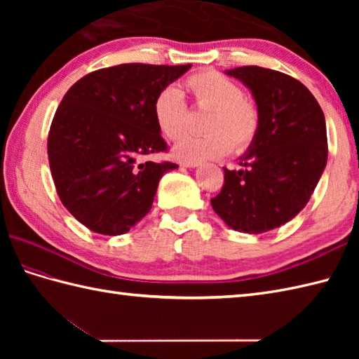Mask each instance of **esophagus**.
I'll use <instances>...</instances> for the list:
<instances>
[{
    "label": "esophagus",
    "instance_id": "1",
    "mask_svg": "<svg viewBox=\"0 0 359 359\" xmlns=\"http://www.w3.org/2000/svg\"><path fill=\"white\" fill-rule=\"evenodd\" d=\"M201 165L199 160H187V162H182V166L185 168H197Z\"/></svg>",
    "mask_w": 359,
    "mask_h": 359
}]
</instances>
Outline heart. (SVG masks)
Masks as SVG:
<instances>
[{"mask_svg": "<svg viewBox=\"0 0 359 359\" xmlns=\"http://www.w3.org/2000/svg\"><path fill=\"white\" fill-rule=\"evenodd\" d=\"M187 88L196 104L210 109L205 120V135H187L172 148L179 160H203L222 157L231 151L247 149L261 126L256 106L243 98L239 85L225 75L205 71L189 77ZM158 131L170 140H177L187 129V104L182 90L168 86L157 94L152 104Z\"/></svg>", "mask_w": 359, "mask_h": 359, "instance_id": "heart-1", "label": "heart"}]
</instances>
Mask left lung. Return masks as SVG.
<instances>
[{
	"label": "left lung",
	"mask_w": 359,
	"mask_h": 359,
	"mask_svg": "<svg viewBox=\"0 0 359 359\" xmlns=\"http://www.w3.org/2000/svg\"><path fill=\"white\" fill-rule=\"evenodd\" d=\"M255 98L261 126L242 170L224 168V187L211 199L234 231L261 234L290 222L306 207L327 165L325 117L301 81L259 66L225 71Z\"/></svg>",
	"instance_id": "8db88e82"
}]
</instances>
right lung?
I'll use <instances>...</instances> for the list:
<instances>
[{
    "mask_svg": "<svg viewBox=\"0 0 359 359\" xmlns=\"http://www.w3.org/2000/svg\"><path fill=\"white\" fill-rule=\"evenodd\" d=\"M191 65H118L88 74L53 116L48 156L67 211L90 231L128 233L148 215L160 179L175 163L140 162L166 149L152 104Z\"/></svg>",
    "mask_w": 359,
    "mask_h": 359,
    "instance_id": "right-lung-1",
    "label": "right lung"
}]
</instances>
